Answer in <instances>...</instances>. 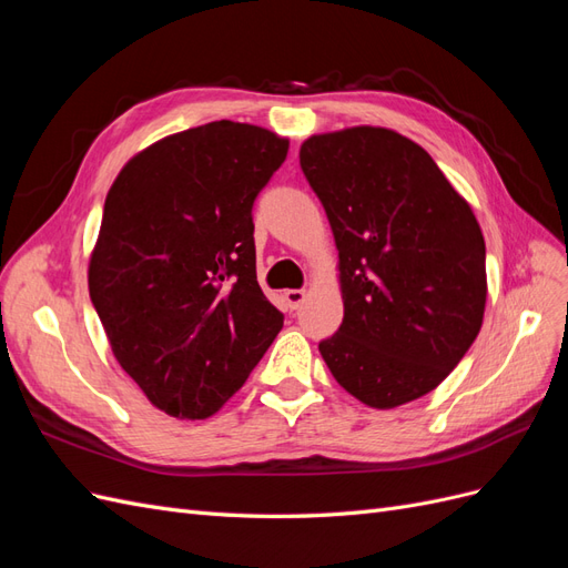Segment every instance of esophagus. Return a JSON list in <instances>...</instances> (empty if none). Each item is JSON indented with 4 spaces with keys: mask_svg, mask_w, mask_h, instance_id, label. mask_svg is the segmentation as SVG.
Here are the masks:
<instances>
[{
    "mask_svg": "<svg viewBox=\"0 0 568 568\" xmlns=\"http://www.w3.org/2000/svg\"><path fill=\"white\" fill-rule=\"evenodd\" d=\"M305 288H288L286 291V294H284V298H286V303H288V307H291V311H298V307H301V303L305 301Z\"/></svg>",
    "mask_w": 568,
    "mask_h": 568,
    "instance_id": "34e87169",
    "label": "esophagus"
}]
</instances>
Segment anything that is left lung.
I'll list each match as a JSON object with an SVG mask.
<instances>
[{
  "label": "left lung",
  "mask_w": 568,
  "mask_h": 568,
  "mask_svg": "<svg viewBox=\"0 0 568 568\" xmlns=\"http://www.w3.org/2000/svg\"><path fill=\"white\" fill-rule=\"evenodd\" d=\"M301 168L338 248L343 322L320 353L359 403L393 409L448 376L486 313V242L428 153L388 128L313 134Z\"/></svg>",
  "instance_id": "left-lung-1"
}]
</instances>
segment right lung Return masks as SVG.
Returning a JSON list of instances; mask_svg holds the SVG:
<instances>
[{
	"label": "right lung",
	"mask_w": 568,
	"mask_h": 568,
	"mask_svg": "<svg viewBox=\"0 0 568 568\" xmlns=\"http://www.w3.org/2000/svg\"><path fill=\"white\" fill-rule=\"evenodd\" d=\"M286 151V136L215 120L146 146L109 189L90 296L118 365L170 417L215 415L282 329L251 211Z\"/></svg>",
	"instance_id": "right-lung-1"
}]
</instances>
